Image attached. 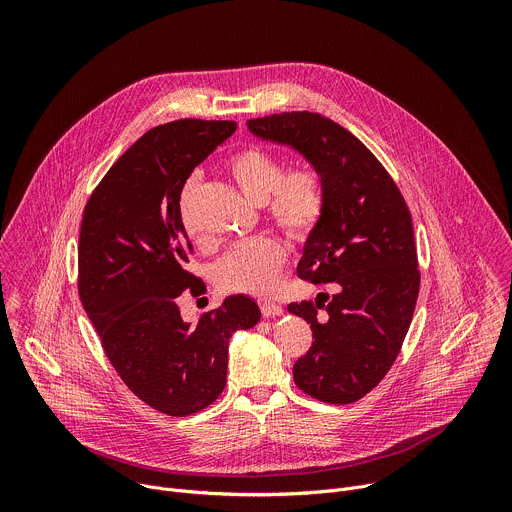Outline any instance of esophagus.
Here are the masks:
<instances>
[{
  "instance_id": "34e87169",
  "label": "esophagus",
  "mask_w": 512,
  "mask_h": 512,
  "mask_svg": "<svg viewBox=\"0 0 512 512\" xmlns=\"http://www.w3.org/2000/svg\"><path fill=\"white\" fill-rule=\"evenodd\" d=\"M261 314H263V318L281 316V314H283V308H281L279 304H273V302H263V304H261Z\"/></svg>"
}]
</instances>
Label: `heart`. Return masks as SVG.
Instances as JSON below:
<instances>
[{
    "label": "heart",
    "instance_id": "obj_1",
    "mask_svg": "<svg viewBox=\"0 0 512 512\" xmlns=\"http://www.w3.org/2000/svg\"><path fill=\"white\" fill-rule=\"evenodd\" d=\"M227 170L253 202H265L273 223L294 241H306L322 221L326 194L320 174L310 166L285 170L283 160L261 145H245L227 160ZM198 180L184 182L178 212L188 235L192 223V198ZM285 265V247L273 237L247 239L233 245L214 265V281L225 291L265 296L277 285Z\"/></svg>",
    "mask_w": 512,
    "mask_h": 512
}]
</instances>
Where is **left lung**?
Returning a JSON list of instances; mask_svg holds the SVG:
<instances>
[{
	"mask_svg": "<svg viewBox=\"0 0 512 512\" xmlns=\"http://www.w3.org/2000/svg\"><path fill=\"white\" fill-rule=\"evenodd\" d=\"M247 125L257 137L296 148L322 178L326 206L298 275L334 283L336 294L328 305L330 296L320 294L287 306L314 334L294 364V381L318 401L354 403L389 373L413 318L421 273L411 212L385 166L332 119L289 111Z\"/></svg>",
	"mask_w": 512,
	"mask_h": 512,
	"instance_id": "8db88e82",
	"label": "left lung"
}]
</instances>
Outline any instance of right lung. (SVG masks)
<instances>
[{"mask_svg": "<svg viewBox=\"0 0 512 512\" xmlns=\"http://www.w3.org/2000/svg\"><path fill=\"white\" fill-rule=\"evenodd\" d=\"M237 129L235 121L180 119L143 133L87 200L79 237V298L129 391L186 417L227 385L229 338L261 312L247 296L186 324L178 298L206 285L188 271L192 243L178 200L192 170Z\"/></svg>", "mask_w": 512, "mask_h": 512, "instance_id": "right-lung-1", "label": "right lung"}]
</instances>
